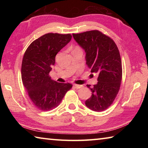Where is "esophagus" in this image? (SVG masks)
I'll return each instance as SVG.
<instances>
[{"label": "esophagus", "instance_id": "obj_1", "mask_svg": "<svg viewBox=\"0 0 148 148\" xmlns=\"http://www.w3.org/2000/svg\"><path fill=\"white\" fill-rule=\"evenodd\" d=\"M74 87L76 89H80V88H82V86H80V85L74 84Z\"/></svg>", "mask_w": 148, "mask_h": 148}]
</instances>
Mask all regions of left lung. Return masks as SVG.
<instances>
[{"mask_svg":"<svg viewBox=\"0 0 148 148\" xmlns=\"http://www.w3.org/2000/svg\"><path fill=\"white\" fill-rule=\"evenodd\" d=\"M74 38L86 53V64L91 72L98 75L97 84L86 105L95 112H102L110 106L121 86L122 64L119 49L111 38L97 30L72 34Z\"/></svg>","mask_w":148,"mask_h":148,"instance_id":"1","label":"left lung"}]
</instances>
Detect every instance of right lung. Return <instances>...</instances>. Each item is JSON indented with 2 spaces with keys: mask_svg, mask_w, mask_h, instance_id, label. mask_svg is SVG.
Listing matches in <instances>:
<instances>
[{
  "mask_svg": "<svg viewBox=\"0 0 148 148\" xmlns=\"http://www.w3.org/2000/svg\"><path fill=\"white\" fill-rule=\"evenodd\" d=\"M71 34L47 33L35 40L25 52L21 79L30 99L37 108L49 111L59 106L72 85L58 83L49 76L57 53L71 40Z\"/></svg>",
  "mask_w": 148,
  "mask_h": 148,
  "instance_id": "obj_1",
  "label": "right lung"
}]
</instances>
